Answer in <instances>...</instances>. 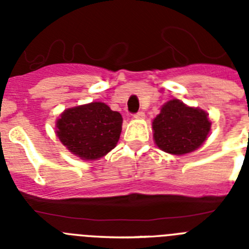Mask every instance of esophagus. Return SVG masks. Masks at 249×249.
<instances>
[{
    "instance_id": "obj_1",
    "label": "esophagus",
    "mask_w": 249,
    "mask_h": 249,
    "mask_svg": "<svg viewBox=\"0 0 249 249\" xmlns=\"http://www.w3.org/2000/svg\"><path fill=\"white\" fill-rule=\"evenodd\" d=\"M144 117H146V114H144V112H138V113L135 114L136 120H143Z\"/></svg>"
}]
</instances>
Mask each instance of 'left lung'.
Listing matches in <instances>:
<instances>
[{
  "mask_svg": "<svg viewBox=\"0 0 249 249\" xmlns=\"http://www.w3.org/2000/svg\"><path fill=\"white\" fill-rule=\"evenodd\" d=\"M156 146L166 153L182 156L202 146L208 138L211 121L208 113L173 98L160 107L152 121Z\"/></svg>",
  "mask_w": 249,
  "mask_h": 249,
  "instance_id": "obj_1",
  "label": "left lung"
}]
</instances>
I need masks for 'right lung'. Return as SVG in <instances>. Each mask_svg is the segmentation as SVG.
<instances>
[{
	"mask_svg": "<svg viewBox=\"0 0 249 249\" xmlns=\"http://www.w3.org/2000/svg\"><path fill=\"white\" fill-rule=\"evenodd\" d=\"M122 116L103 102H91L65 109L56 121V135L72 155L97 160L117 146Z\"/></svg>",
	"mask_w": 249,
	"mask_h": 249,
	"instance_id": "obj_1",
	"label": "right lung"
}]
</instances>
